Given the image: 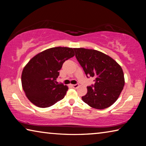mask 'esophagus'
<instances>
[{"label":"esophagus","instance_id":"esophagus-1","mask_svg":"<svg viewBox=\"0 0 146 146\" xmlns=\"http://www.w3.org/2000/svg\"><path fill=\"white\" fill-rule=\"evenodd\" d=\"M71 86H72V87L73 88H75V89H76V88H78V86H79V84H73V85H71Z\"/></svg>","mask_w":146,"mask_h":146}]
</instances>
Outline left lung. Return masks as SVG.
<instances>
[{
  "mask_svg": "<svg viewBox=\"0 0 146 146\" xmlns=\"http://www.w3.org/2000/svg\"><path fill=\"white\" fill-rule=\"evenodd\" d=\"M75 56L86 75L95 78L93 87H87L82 100L91 108L110 107L119 97L125 84L121 66L114 59L95 49L74 48Z\"/></svg>",
  "mask_w": 146,
  "mask_h": 146,
  "instance_id": "left-lung-1",
  "label": "left lung"
}]
</instances>
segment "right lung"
I'll return each mask as SVG.
<instances>
[{
  "mask_svg": "<svg viewBox=\"0 0 146 146\" xmlns=\"http://www.w3.org/2000/svg\"><path fill=\"white\" fill-rule=\"evenodd\" d=\"M74 56V48L55 47L38 53L28 62L23 70L21 82L32 104L48 108L63 99L68 87L56 80L63 63Z\"/></svg>",
  "mask_w": 146,
  "mask_h": 146,
  "instance_id": "obj_1",
  "label": "right lung"
}]
</instances>
